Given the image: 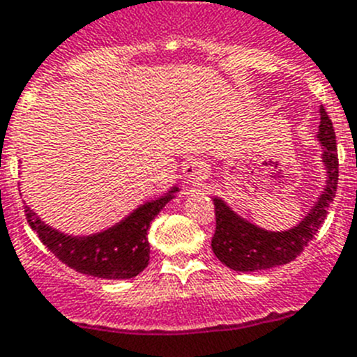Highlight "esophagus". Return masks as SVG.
<instances>
[{"instance_id":"esophagus-1","label":"esophagus","mask_w":357,"mask_h":357,"mask_svg":"<svg viewBox=\"0 0 357 357\" xmlns=\"http://www.w3.org/2000/svg\"><path fill=\"white\" fill-rule=\"evenodd\" d=\"M182 172L191 185H200L207 178V165L202 159H188L182 166Z\"/></svg>"}]
</instances>
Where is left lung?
Here are the masks:
<instances>
[{"label": "left lung", "instance_id": "8db88e82", "mask_svg": "<svg viewBox=\"0 0 357 357\" xmlns=\"http://www.w3.org/2000/svg\"><path fill=\"white\" fill-rule=\"evenodd\" d=\"M320 126L317 132L320 157L326 169V182L319 198L306 215L289 230H267L251 223L250 219L235 212L223 198L212 196L215 207V234L212 251L219 261L238 273H255L271 267L285 266L296 260L305 246L317 235L328 215L329 205L338 185V152L333 122L324 106L319 107Z\"/></svg>", "mask_w": 357, "mask_h": 357}]
</instances>
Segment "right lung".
<instances>
[{"instance_id":"obj_1","label":"right lung","mask_w":357,"mask_h":357,"mask_svg":"<svg viewBox=\"0 0 357 357\" xmlns=\"http://www.w3.org/2000/svg\"><path fill=\"white\" fill-rule=\"evenodd\" d=\"M178 191V185H172L161 196L132 208L119 223L93 234L74 235L58 230L29 205H26V218L42 243L70 269L102 280H129L149 266L150 223Z\"/></svg>"}]
</instances>
